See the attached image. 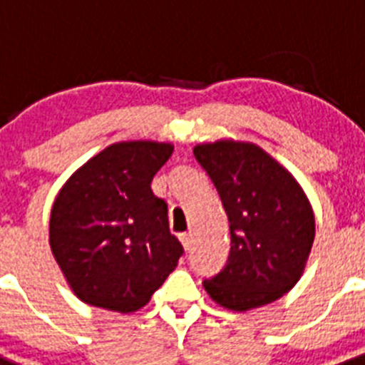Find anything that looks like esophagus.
<instances>
[{"label": "esophagus", "mask_w": 365, "mask_h": 365, "mask_svg": "<svg viewBox=\"0 0 365 365\" xmlns=\"http://www.w3.org/2000/svg\"><path fill=\"white\" fill-rule=\"evenodd\" d=\"M180 241H182L183 249H185V250L191 249V245H192V234H191V232H189V234L180 235Z\"/></svg>", "instance_id": "esophagus-1"}]
</instances>
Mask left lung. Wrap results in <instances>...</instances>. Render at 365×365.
<instances>
[{"label": "left lung", "mask_w": 365, "mask_h": 365, "mask_svg": "<svg viewBox=\"0 0 365 365\" xmlns=\"http://www.w3.org/2000/svg\"><path fill=\"white\" fill-rule=\"evenodd\" d=\"M230 222L225 269L204 280L222 308L247 312L274 302L295 286L310 256L315 219L310 200L277 159L252 143L195 146Z\"/></svg>", "instance_id": "left-lung-1"}]
</instances>
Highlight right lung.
<instances>
[{
  "instance_id": "1",
  "label": "right lung",
  "mask_w": 365,
  "mask_h": 365,
  "mask_svg": "<svg viewBox=\"0 0 365 365\" xmlns=\"http://www.w3.org/2000/svg\"><path fill=\"white\" fill-rule=\"evenodd\" d=\"M174 146L124 140L107 146L64 183L51 207L50 247L85 304L131 314L150 301L178 265L167 202L152 178Z\"/></svg>"
}]
</instances>
